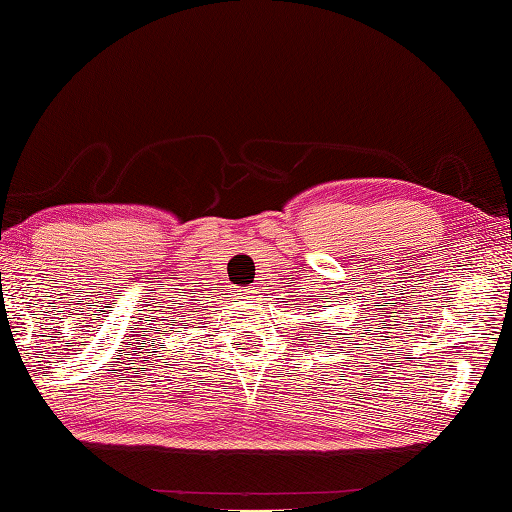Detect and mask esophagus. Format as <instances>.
<instances>
[{"label":"esophagus","mask_w":512,"mask_h":512,"mask_svg":"<svg viewBox=\"0 0 512 512\" xmlns=\"http://www.w3.org/2000/svg\"><path fill=\"white\" fill-rule=\"evenodd\" d=\"M244 298H248V302H250V298H257V296H255V291H246Z\"/></svg>","instance_id":"esophagus-1"}]
</instances>
